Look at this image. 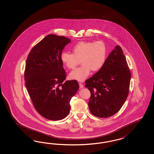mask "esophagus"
Masks as SVG:
<instances>
[{"mask_svg": "<svg viewBox=\"0 0 154 154\" xmlns=\"http://www.w3.org/2000/svg\"><path fill=\"white\" fill-rule=\"evenodd\" d=\"M79 88L80 89H82V88H83L84 87V85L83 84H82V83H79Z\"/></svg>", "mask_w": 154, "mask_h": 154, "instance_id": "34e87169", "label": "esophagus"}]
</instances>
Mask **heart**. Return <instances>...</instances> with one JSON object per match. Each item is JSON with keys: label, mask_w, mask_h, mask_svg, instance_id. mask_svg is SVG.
<instances>
[{"label": "heart", "mask_w": 154, "mask_h": 154, "mask_svg": "<svg viewBox=\"0 0 154 154\" xmlns=\"http://www.w3.org/2000/svg\"><path fill=\"white\" fill-rule=\"evenodd\" d=\"M72 54L63 52L60 55L61 61L70 69H75L80 61L82 65L70 73L71 79L83 81L91 71L98 72L101 70L107 60V49L101 41H81L72 47Z\"/></svg>", "instance_id": "obj_1"}]
</instances>
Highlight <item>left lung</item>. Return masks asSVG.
<instances>
[{"instance_id":"obj_1","label":"left lung","mask_w":154,"mask_h":154,"mask_svg":"<svg viewBox=\"0 0 154 154\" xmlns=\"http://www.w3.org/2000/svg\"><path fill=\"white\" fill-rule=\"evenodd\" d=\"M131 73L120 46L108 56L100 71L85 81L91 93L90 111L95 116L107 118L122 107L129 94Z\"/></svg>"}]
</instances>
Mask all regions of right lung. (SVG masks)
<instances>
[{
    "instance_id": "1",
    "label": "right lung",
    "mask_w": 154,
    "mask_h": 154,
    "mask_svg": "<svg viewBox=\"0 0 154 154\" xmlns=\"http://www.w3.org/2000/svg\"><path fill=\"white\" fill-rule=\"evenodd\" d=\"M70 39L49 34L33 47L24 72L25 86L33 106L41 116L60 120L70 111V101L79 88L76 80L66 81L60 55Z\"/></svg>"
}]
</instances>
